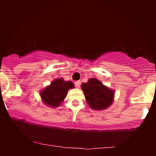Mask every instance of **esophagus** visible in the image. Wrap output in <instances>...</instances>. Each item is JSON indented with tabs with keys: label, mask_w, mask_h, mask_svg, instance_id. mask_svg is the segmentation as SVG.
<instances>
[{
	"label": "esophagus",
	"mask_w": 156,
	"mask_h": 156,
	"mask_svg": "<svg viewBox=\"0 0 156 156\" xmlns=\"http://www.w3.org/2000/svg\"><path fill=\"white\" fill-rule=\"evenodd\" d=\"M74 84H75V87L76 88H80L81 86V82L80 81H77V82H74Z\"/></svg>",
	"instance_id": "1"
}]
</instances>
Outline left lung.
Instances as JSON below:
<instances>
[{"instance_id":"8db88e82","label":"left lung","mask_w":156,"mask_h":156,"mask_svg":"<svg viewBox=\"0 0 156 156\" xmlns=\"http://www.w3.org/2000/svg\"><path fill=\"white\" fill-rule=\"evenodd\" d=\"M82 89L89 107L94 110L106 109L114 101V91L102 84L96 78L83 83Z\"/></svg>"}]
</instances>
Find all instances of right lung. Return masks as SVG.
<instances>
[{
    "label": "right lung",
    "instance_id": "1",
    "mask_svg": "<svg viewBox=\"0 0 156 156\" xmlns=\"http://www.w3.org/2000/svg\"><path fill=\"white\" fill-rule=\"evenodd\" d=\"M74 85L70 81H64L62 78L56 79L49 86L40 91L42 102L51 107H57L64 101L67 91L73 89Z\"/></svg>",
    "mask_w": 156,
    "mask_h": 156
}]
</instances>
